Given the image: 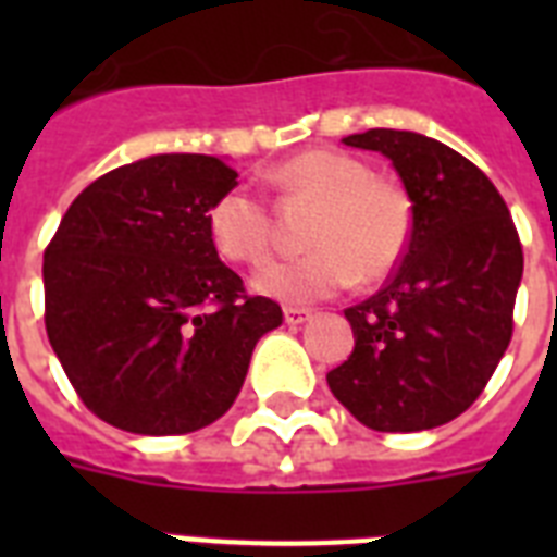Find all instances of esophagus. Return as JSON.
<instances>
[{
	"label": "esophagus",
	"mask_w": 557,
	"mask_h": 557,
	"mask_svg": "<svg viewBox=\"0 0 557 557\" xmlns=\"http://www.w3.org/2000/svg\"><path fill=\"white\" fill-rule=\"evenodd\" d=\"M283 314H286L288 326H300V323H306V321H309V318H312V309H300V306H286V309H283Z\"/></svg>",
	"instance_id": "1"
}]
</instances>
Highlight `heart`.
Here are the masks:
<instances>
[{"instance_id":"heart-1","label":"heart","mask_w":557,"mask_h":557,"mask_svg":"<svg viewBox=\"0 0 557 557\" xmlns=\"http://www.w3.org/2000/svg\"><path fill=\"white\" fill-rule=\"evenodd\" d=\"M292 199L318 201L295 260L265 262L251 286L283 304H312L349 288L358 277L379 283L396 269L410 243L413 208L407 193L372 173L367 161L341 150H306L269 173ZM210 243L225 260L257 265L269 257L271 216L260 193L231 187L208 210Z\"/></svg>"}]
</instances>
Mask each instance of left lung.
<instances>
[{"label": "left lung", "mask_w": 557, "mask_h": 557, "mask_svg": "<svg viewBox=\"0 0 557 557\" xmlns=\"http://www.w3.org/2000/svg\"><path fill=\"white\" fill-rule=\"evenodd\" d=\"M344 144L393 161L413 231L384 288L344 309L356 347L326 381L372 431L440 428L474 405L509 347L523 277L518 227L492 178L442 141L367 129Z\"/></svg>", "instance_id": "1"}]
</instances>
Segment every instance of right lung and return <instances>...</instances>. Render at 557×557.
I'll return each mask as SVG.
<instances>
[{"instance_id": "right-lung-1", "label": "right lung", "mask_w": 557, "mask_h": 557, "mask_svg": "<svg viewBox=\"0 0 557 557\" xmlns=\"http://www.w3.org/2000/svg\"><path fill=\"white\" fill-rule=\"evenodd\" d=\"M236 187L213 156L109 170L72 201L42 257L46 332L91 413L144 436L216 422L251 352L283 323L219 260L210 205Z\"/></svg>"}]
</instances>
